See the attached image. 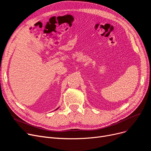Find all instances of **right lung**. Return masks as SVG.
Returning a JSON list of instances; mask_svg holds the SVG:
<instances>
[{"mask_svg":"<svg viewBox=\"0 0 151 151\" xmlns=\"http://www.w3.org/2000/svg\"><path fill=\"white\" fill-rule=\"evenodd\" d=\"M58 108H57V109H58Z\"/></svg>","mask_w":151,"mask_h":151,"instance_id":"1","label":"right lung"}]
</instances>
